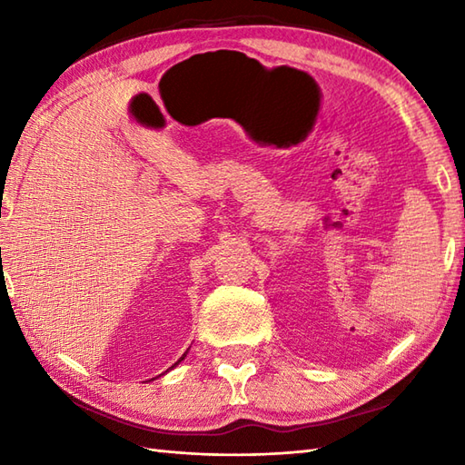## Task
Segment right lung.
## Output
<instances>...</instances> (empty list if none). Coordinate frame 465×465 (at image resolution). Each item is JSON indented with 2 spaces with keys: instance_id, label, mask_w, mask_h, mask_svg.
I'll list each match as a JSON object with an SVG mask.
<instances>
[{
  "instance_id": "1",
  "label": "right lung",
  "mask_w": 465,
  "mask_h": 465,
  "mask_svg": "<svg viewBox=\"0 0 465 465\" xmlns=\"http://www.w3.org/2000/svg\"><path fill=\"white\" fill-rule=\"evenodd\" d=\"M185 353H187V351H185ZM185 353H183V355H182V358H180V360H177V361H175V363H173V365H172V368H175V365H177V363H180V361H182V360H183V358H185Z\"/></svg>"
}]
</instances>
